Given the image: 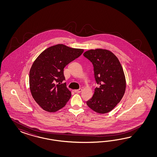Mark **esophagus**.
<instances>
[{"mask_svg":"<svg viewBox=\"0 0 157 157\" xmlns=\"http://www.w3.org/2000/svg\"><path fill=\"white\" fill-rule=\"evenodd\" d=\"M82 90V89H78V90H75L74 91H75V93H81Z\"/></svg>","mask_w":157,"mask_h":157,"instance_id":"1","label":"esophagus"}]
</instances>
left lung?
<instances>
[{"instance_id": "obj_1", "label": "left lung", "mask_w": 157, "mask_h": 157, "mask_svg": "<svg viewBox=\"0 0 157 157\" xmlns=\"http://www.w3.org/2000/svg\"><path fill=\"white\" fill-rule=\"evenodd\" d=\"M83 56L92 63L98 85L86 104L97 113H108L120 102L125 93L126 81L123 67L118 58L107 49H90L86 51Z\"/></svg>"}]
</instances>
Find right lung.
Masks as SVG:
<instances>
[{"mask_svg": "<svg viewBox=\"0 0 157 157\" xmlns=\"http://www.w3.org/2000/svg\"><path fill=\"white\" fill-rule=\"evenodd\" d=\"M82 49L57 44L48 48L34 60L29 72L32 97L42 109L55 112L63 108L71 93L66 87L64 68L80 56Z\"/></svg>", "mask_w": 157, "mask_h": 157, "instance_id": "obj_1", "label": "right lung"}]
</instances>
